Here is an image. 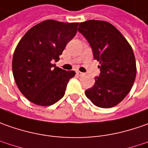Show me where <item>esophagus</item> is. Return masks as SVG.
<instances>
[{
    "label": "esophagus",
    "instance_id": "1",
    "mask_svg": "<svg viewBox=\"0 0 148 148\" xmlns=\"http://www.w3.org/2000/svg\"><path fill=\"white\" fill-rule=\"evenodd\" d=\"M76 74H78L79 76H83V75H84V73H82V72H80V71H77Z\"/></svg>",
    "mask_w": 148,
    "mask_h": 148
}]
</instances>
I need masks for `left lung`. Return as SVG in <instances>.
<instances>
[{
	"label": "left lung",
	"instance_id": "8db88e82",
	"mask_svg": "<svg viewBox=\"0 0 148 148\" xmlns=\"http://www.w3.org/2000/svg\"><path fill=\"white\" fill-rule=\"evenodd\" d=\"M78 30L88 42L95 60L100 62L99 76L85 94L98 107H113L128 95L134 83L137 69L133 49L108 22L88 20L79 23Z\"/></svg>",
	"mask_w": 148,
	"mask_h": 148
}]
</instances>
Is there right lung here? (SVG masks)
Wrapping results in <instances>:
<instances>
[{"label": "right lung", "instance_id": "right-lung-1", "mask_svg": "<svg viewBox=\"0 0 148 148\" xmlns=\"http://www.w3.org/2000/svg\"><path fill=\"white\" fill-rule=\"evenodd\" d=\"M78 24L46 20L30 28L19 41L13 56V75L18 89L31 102L47 106L64 97L75 72L60 69L52 61L60 60Z\"/></svg>", "mask_w": 148, "mask_h": 148}]
</instances>
